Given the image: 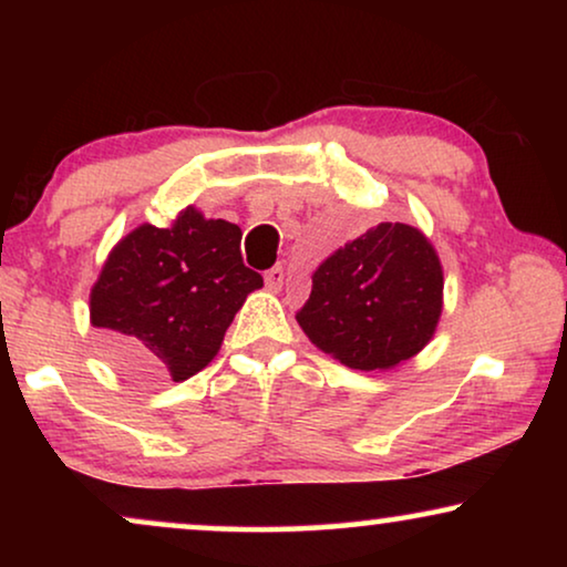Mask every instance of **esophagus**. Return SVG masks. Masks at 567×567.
I'll return each instance as SVG.
<instances>
[{"instance_id": "obj_1", "label": "esophagus", "mask_w": 567, "mask_h": 567, "mask_svg": "<svg viewBox=\"0 0 567 567\" xmlns=\"http://www.w3.org/2000/svg\"><path fill=\"white\" fill-rule=\"evenodd\" d=\"M284 286V266H274L266 270V289L268 291H281Z\"/></svg>"}]
</instances>
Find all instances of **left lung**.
Returning <instances> with one entry per match:
<instances>
[{"mask_svg":"<svg viewBox=\"0 0 567 567\" xmlns=\"http://www.w3.org/2000/svg\"><path fill=\"white\" fill-rule=\"evenodd\" d=\"M441 307L444 270L429 237L410 224L382 221L315 270L297 322L348 369L382 371L423 351Z\"/></svg>","mask_w":567,"mask_h":567,"instance_id":"1","label":"left lung"}]
</instances>
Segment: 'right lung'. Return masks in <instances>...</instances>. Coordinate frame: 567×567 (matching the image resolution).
I'll use <instances>...</instances> for the list:
<instances>
[{
    "label": "right lung",
    "mask_w": 567,
    "mask_h": 567,
    "mask_svg": "<svg viewBox=\"0 0 567 567\" xmlns=\"http://www.w3.org/2000/svg\"><path fill=\"white\" fill-rule=\"evenodd\" d=\"M243 229L188 206L159 229L142 224L107 255L90 320L111 355L142 377L185 382L219 353L224 332L262 276L243 262Z\"/></svg>",
    "instance_id": "1"
}]
</instances>
